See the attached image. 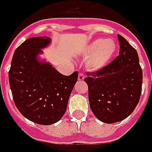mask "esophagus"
Instances as JSON below:
<instances>
[{
  "label": "esophagus",
  "instance_id": "34e87169",
  "mask_svg": "<svg viewBox=\"0 0 152 152\" xmlns=\"http://www.w3.org/2000/svg\"><path fill=\"white\" fill-rule=\"evenodd\" d=\"M84 79H85L84 74H83V73H80L79 76H78V80H84Z\"/></svg>",
  "mask_w": 152,
  "mask_h": 152
}]
</instances>
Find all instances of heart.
Here are the masks:
<instances>
[{"label": "heart", "mask_w": 152, "mask_h": 152, "mask_svg": "<svg viewBox=\"0 0 152 152\" xmlns=\"http://www.w3.org/2000/svg\"><path fill=\"white\" fill-rule=\"evenodd\" d=\"M117 51V44L111 39H96L86 45L83 50V56L86 60L88 70L96 72L107 66Z\"/></svg>", "instance_id": "1"}]
</instances>
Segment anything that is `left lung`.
<instances>
[{
  "instance_id": "8db88e82",
  "label": "left lung",
  "mask_w": 152,
  "mask_h": 152,
  "mask_svg": "<svg viewBox=\"0 0 152 152\" xmlns=\"http://www.w3.org/2000/svg\"><path fill=\"white\" fill-rule=\"evenodd\" d=\"M119 56L103 69L87 73L91 110L102 122H121L132 113L139 103L142 71L138 53L126 39L118 34Z\"/></svg>"
}]
</instances>
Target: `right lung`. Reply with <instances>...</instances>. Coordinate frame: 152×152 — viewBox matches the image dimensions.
I'll return each mask as SVG.
<instances>
[{
  "label": "right lung",
  "mask_w": 152,
  "mask_h": 152,
  "mask_svg": "<svg viewBox=\"0 0 152 152\" xmlns=\"http://www.w3.org/2000/svg\"><path fill=\"white\" fill-rule=\"evenodd\" d=\"M49 37H33L17 48L11 62L9 80L19 112L37 124L59 122L67 107L78 72L64 76L45 59L42 49L50 44Z\"/></svg>",
  "instance_id": "obj_1"
}]
</instances>
